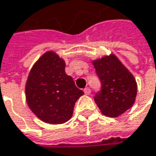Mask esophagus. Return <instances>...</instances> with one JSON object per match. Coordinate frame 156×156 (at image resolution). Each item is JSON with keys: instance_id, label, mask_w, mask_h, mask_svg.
<instances>
[{"instance_id": "1", "label": "esophagus", "mask_w": 156, "mask_h": 156, "mask_svg": "<svg viewBox=\"0 0 156 156\" xmlns=\"http://www.w3.org/2000/svg\"><path fill=\"white\" fill-rule=\"evenodd\" d=\"M84 93H85L86 95H89V94L91 93L90 88H89V87H85V88H84Z\"/></svg>"}]
</instances>
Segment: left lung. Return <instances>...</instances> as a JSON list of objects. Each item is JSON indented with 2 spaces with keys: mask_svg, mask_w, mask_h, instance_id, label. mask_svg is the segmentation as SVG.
I'll list each match as a JSON object with an SVG mask.
<instances>
[{
  "mask_svg": "<svg viewBox=\"0 0 156 156\" xmlns=\"http://www.w3.org/2000/svg\"><path fill=\"white\" fill-rule=\"evenodd\" d=\"M92 63L101 81V91L95 96L101 113L117 117L131 108L137 93V84L132 73L115 54L95 59Z\"/></svg>",
  "mask_w": 156,
  "mask_h": 156,
  "instance_id": "left-lung-1",
  "label": "left lung"
}]
</instances>
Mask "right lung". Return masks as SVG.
Here are the masks:
<instances>
[{
	"label": "right lung",
	"mask_w": 156,
	"mask_h": 156,
	"mask_svg": "<svg viewBox=\"0 0 156 156\" xmlns=\"http://www.w3.org/2000/svg\"><path fill=\"white\" fill-rule=\"evenodd\" d=\"M63 58L49 50L32 66L25 86L30 110L43 122L58 125L69 121L76 101L84 92L65 72Z\"/></svg>",
	"instance_id": "1"
}]
</instances>
